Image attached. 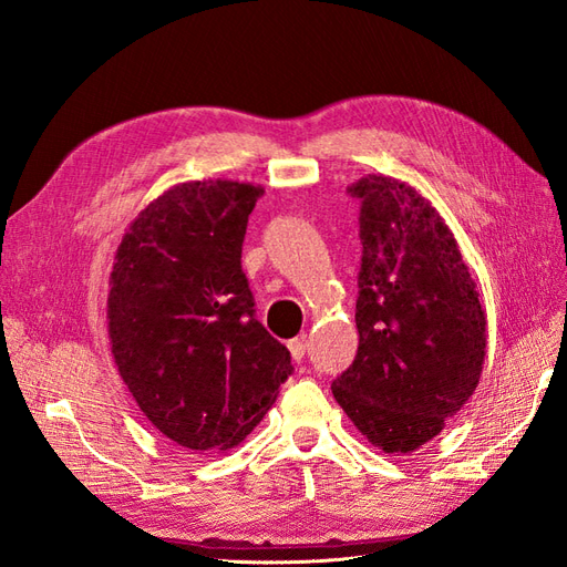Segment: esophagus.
Segmentation results:
<instances>
[{"instance_id": "esophagus-1", "label": "esophagus", "mask_w": 567, "mask_h": 567, "mask_svg": "<svg viewBox=\"0 0 567 567\" xmlns=\"http://www.w3.org/2000/svg\"><path fill=\"white\" fill-rule=\"evenodd\" d=\"M288 350H290V357H293V362H302V357H305V352H307V340H305V336L290 340V342H288Z\"/></svg>"}]
</instances>
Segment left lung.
<instances>
[{
    "label": "left lung",
    "mask_w": 567,
    "mask_h": 567,
    "mask_svg": "<svg viewBox=\"0 0 567 567\" xmlns=\"http://www.w3.org/2000/svg\"><path fill=\"white\" fill-rule=\"evenodd\" d=\"M354 362L336 402L373 447L409 454L468 402L485 364L487 317L452 229L414 186L367 175Z\"/></svg>",
    "instance_id": "8db88e82"
}]
</instances>
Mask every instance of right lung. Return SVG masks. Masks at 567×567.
<instances>
[{"instance_id":"1","label":"right lung","mask_w":567,"mask_h":567,"mask_svg":"<svg viewBox=\"0 0 567 567\" xmlns=\"http://www.w3.org/2000/svg\"><path fill=\"white\" fill-rule=\"evenodd\" d=\"M262 186L184 182L134 217L115 250L109 338L153 427L194 452H225L262 421L290 352L255 319L241 246Z\"/></svg>"}]
</instances>
